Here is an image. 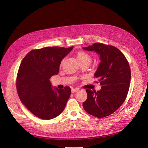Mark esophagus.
<instances>
[{"mask_svg": "<svg viewBox=\"0 0 148 148\" xmlns=\"http://www.w3.org/2000/svg\"><path fill=\"white\" fill-rule=\"evenodd\" d=\"M79 90V89H78V88H75V89H72L71 92H72L73 93H74V92H78Z\"/></svg>", "mask_w": 148, "mask_h": 148, "instance_id": "1", "label": "esophagus"}]
</instances>
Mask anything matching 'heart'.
Here are the masks:
<instances>
[{"mask_svg": "<svg viewBox=\"0 0 148 148\" xmlns=\"http://www.w3.org/2000/svg\"><path fill=\"white\" fill-rule=\"evenodd\" d=\"M77 59H78L80 63H82V62H89L90 63L92 58L87 53L84 51H79L77 54Z\"/></svg>", "mask_w": 148, "mask_h": 148, "instance_id": "b5f03b06", "label": "heart"}]
</instances>
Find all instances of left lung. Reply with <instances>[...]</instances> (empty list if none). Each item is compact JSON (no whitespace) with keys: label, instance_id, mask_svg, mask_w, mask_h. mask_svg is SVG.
Instances as JSON below:
<instances>
[{"label":"left lung","instance_id":"8db88e82","mask_svg":"<svg viewBox=\"0 0 148 148\" xmlns=\"http://www.w3.org/2000/svg\"><path fill=\"white\" fill-rule=\"evenodd\" d=\"M84 50L95 51L101 60L94 77L99 79L101 89L97 92L86 89L88 98L83 103L84 110L101 118L114 113L127 96L131 70L123 53L115 47L95 43Z\"/></svg>","mask_w":148,"mask_h":148}]
</instances>
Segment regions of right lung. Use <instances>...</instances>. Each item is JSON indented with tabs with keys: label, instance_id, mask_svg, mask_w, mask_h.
Instances as JSON below:
<instances>
[{
	"label": "right lung",
	"instance_id": "right-lung-1",
	"mask_svg": "<svg viewBox=\"0 0 148 148\" xmlns=\"http://www.w3.org/2000/svg\"><path fill=\"white\" fill-rule=\"evenodd\" d=\"M73 47L34 50L22 60L16 82L18 95L21 103L37 117L51 119L64 111L71 88H53L50 79L58 74L61 61Z\"/></svg>",
	"mask_w": 148,
	"mask_h": 148
}]
</instances>
